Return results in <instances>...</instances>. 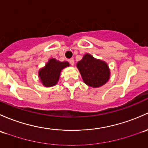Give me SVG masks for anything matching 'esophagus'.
<instances>
[{
  "instance_id": "obj_1",
  "label": "esophagus",
  "mask_w": 148,
  "mask_h": 148,
  "mask_svg": "<svg viewBox=\"0 0 148 148\" xmlns=\"http://www.w3.org/2000/svg\"><path fill=\"white\" fill-rule=\"evenodd\" d=\"M69 63H70V64H71V65H74V60H73V58H71L69 60Z\"/></svg>"
}]
</instances>
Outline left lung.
I'll return each instance as SVG.
<instances>
[{
	"instance_id": "left-lung-1",
	"label": "left lung",
	"mask_w": 148,
	"mask_h": 148,
	"mask_svg": "<svg viewBox=\"0 0 148 148\" xmlns=\"http://www.w3.org/2000/svg\"><path fill=\"white\" fill-rule=\"evenodd\" d=\"M77 68L84 83L93 88L104 85L109 80L110 71L108 63L86 53L77 62Z\"/></svg>"
}]
</instances>
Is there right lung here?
<instances>
[{
	"instance_id": "right-lung-1",
	"label": "right lung",
	"mask_w": 148,
	"mask_h": 148,
	"mask_svg": "<svg viewBox=\"0 0 148 148\" xmlns=\"http://www.w3.org/2000/svg\"><path fill=\"white\" fill-rule=\"evenodd\" d=\"M70 66L67 61L60 62L56 58H51L44 67L38 71L39 80L45 87L55 86L58 83L62 70Z\"/></svg>"
}]
</instances>
